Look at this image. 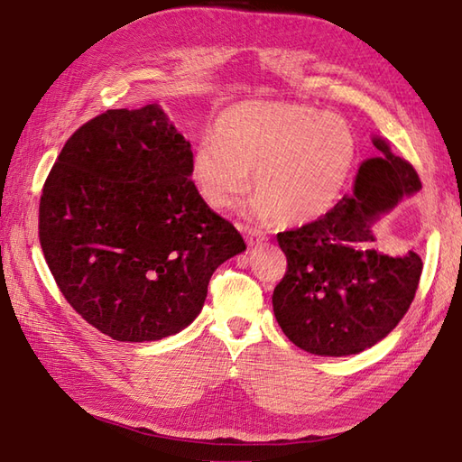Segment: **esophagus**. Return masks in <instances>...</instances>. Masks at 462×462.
<instances>
[{
  "label": "esophagus",
  "mask_w": 462,
  "mask_h": 462,
  "mask_svg": "<svg viewBox=\"0 0 462 462\" xmlns=\"http://www.w3.org/2000/svg\"><path fill=\"white\" fill-rule=\"evenodd\" d=\"M265 240H267V234L262 230H255V228L250 230L248 236H245V242H248V245H252V248L254 245H262Z\"/></svg>",
  "instance_id": "34e87169"
}]
</instances>
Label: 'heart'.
Here are the masks:
<instances>
[{"instance_id":"b5f03b06","label":"heart","mask_w":462,"mask_h":462,"mask_svg":"<svg viewBox=\"0 0 462 462\" xmlns=\"http://www.w3.org/2000/svg\"><path fill=\"white\" fill-rule=\"evenodd\" d=\"M354 163L356 137L340 116L289 102H242L199 139L190 177L210 207L232 208L254 171L257 212L305 224L337 205Z\"/></svg>"}]
</instances>
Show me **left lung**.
Listing matches in <instances>:
<instances>
[{"label": "left lung", "instance_id": "8db88e82", "mask_svg": "<svg viewBox=\"0 0 462 462\" xmlns=\"http://www.w3.org/2000/svg\"><path fill=\"white\" fill-rule=\"evenodd\" d=\"M382 157L364 161L352 195L315 222L277 234L287 255L273 289V313L295 346L348 356L376 345L410 309L423 270L415 252L392 257L374 242L372 224L421 189L410 161L374 139Z\"/></svg>", "mask_w": 462, "mask_h": 462}]
</instances>
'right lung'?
I'll return each mask as SVG.
<instances>
[{"label": "right lung", "mask_w": 462, "mask_h": 462, "mask_svg": "<svg viewBox=\"0 0 462 462\" xmlns=\"http://www.w3.org/2000/svg\"><path fill=\"white\" fill-rule=\"evenodd\" d=\"M190 163V143L149 104L80 125L42 185L49 270L70 307L114 340H159L190 325L217 267L245 250L199 195Z\"/></svg>", "instance_id": "right-lung-1"}]
</instances>
